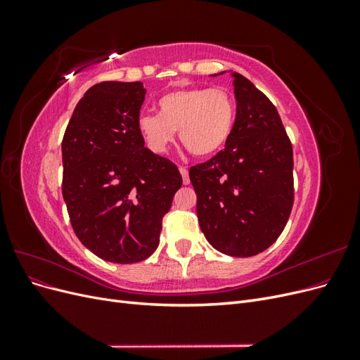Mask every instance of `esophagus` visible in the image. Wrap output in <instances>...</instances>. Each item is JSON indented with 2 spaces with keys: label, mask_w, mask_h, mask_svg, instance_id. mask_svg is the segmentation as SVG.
Returning a JSON list of instances; mask_svg holds the SVG:
<instances>
[{
  "label": "esophagus",
  "mask_w": 360,
  "mask_h": 360,
  "mask_svg": "<svg viewBox=\"0 0 360 360\" xmlns=\"http://www.w3.org/2000/svg\"><path fill=\"white\" fill-rule=\"evenodd\" d=\"M179 169H180V174H181V177H183V183L184 184H189L191 180H189V171H188V168L186 167H180Z\"/></svg>",
  "instance_id": "esophagus-1"
}]
</instances>
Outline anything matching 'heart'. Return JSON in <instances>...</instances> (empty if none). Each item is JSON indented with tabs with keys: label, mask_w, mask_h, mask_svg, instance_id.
<instances>
[{
	"label": "heart",
	"mask_w": 360,
	"mask_h": 360,
	"mask_svg": "<svg viewBox=\"0 0 360 360\" xmlns=\"http://www.w3.org/2000/svg\"><path fill=\"white\" fill-rule=\"evenodd\" d=\"M159 114L144 112L136 120L138 132L150 151L162 155L174 143L177 130L192 155H216L230 139L236 105L224 89L191 86L168 91L159 97Z\"/></svg>",
	"instance_id": "heart-1"
}]
</instances>
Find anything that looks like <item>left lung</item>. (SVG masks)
Here are the masks:
<instances>
[{
    "instance_id": "left-lung-1",
    "label": "left lung",
    "mask_w": 360,
    "mask_h": 360,
    "mask_svg": "<svg viewBox=\"0 0 360 360\" xmlns=\"http://www.w3.org/2000/svg\"><path fill=\"white\" fill-rule=\"evenodd\" d=\"M237 114L225 148L189 169L209 243L231 257L263 252L284 231L294 201L292 147L264 93L233 73Z\"/></svg>"
}]
</instances>
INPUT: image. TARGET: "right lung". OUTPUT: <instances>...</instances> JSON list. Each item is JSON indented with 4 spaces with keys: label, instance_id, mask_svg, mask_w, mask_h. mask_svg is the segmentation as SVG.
Listing matches in <instances>:
<instances>
[{
    "label": "right lung",
    "instance_id": "obj_1",
    "mask_svg": "<svg viewBox=\"0 0 360 360\" xmlns=\"http://www.w3.org/2000/svg\"><path fill=\"white\" fill-rule=\"evenodd\" d=\"M141 82L105 81L76 105L63 136V198L76 237L94 255L138 263L159 246L162 217L181 188L169 159L144 147Z\"/></svg>",
    "mask_w": 360,
    "mask_h": 360
}]
</instances>
